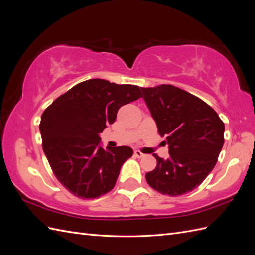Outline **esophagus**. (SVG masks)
Masks as SVG:
<instances>
[{"mask_svg":"<svg viewBox=\"0 0 255 255\" xmlns=\"http://www.w3.org/2000/svg\"><path fill=\"white\" fill-rule=\"evenodd\" d=\"M134 155H135V157H137V158H142V157H144V154L141 153L139 150L134 151Z\"/></svg>","mask_w":255,"mask_h":255,"instance_id":"34e87169","label":"esophagus"}]
</instances>
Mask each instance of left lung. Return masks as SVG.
<instances>
[{
    "label": "left lung",
    "mask_w": 255,
    "mask_h": 255,
    "mask_svg": "<svg viewBox=\"0 0 255 255\" xmlns=\"http://www.w3.org/2000/svg\"><path fill=\"white\" fill-rule=\"evenodd\" d=\"M143 100L166 136L169 156L154 155L157 166L145 174L152 188L180 196L195 189L212 172L225 142V125L201 99L172 85L143 88Z\"/></svg>",
    "instance_id": "1"
}]
</instances>
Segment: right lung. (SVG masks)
Listing matches in <instances>:
<instances>
[{"mask_svg":"<svg viewBox=\"0 0 255 255\" xmlns=\"http://www.w3.org/2000/svg\"><path fill=\"white\" fill-rule=\"evenodd\" d=\"M135 85L102 79L84 81L58 97L41 116L42 149L57 180L74 196L95 199L111 191L125 161L127 145L106 150L101 134L121 106L141 97Z\"/></svg>","mask_w":255,"mask_h":255,"instance_id":"right-lung-1","label":"right lung"}]
</instances>
